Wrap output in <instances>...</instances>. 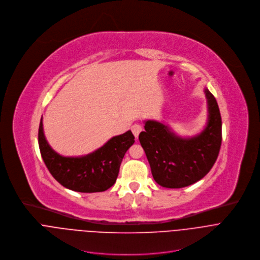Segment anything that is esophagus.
Segmentation results:
<instances>
[{
  "mask_svg": "<svg viewBox=\"0 0 260 260\" xmlns=\"http://www.w3.org/2000/svg\"><path fill=\"white\" fill-rule=\"evenodd\" d=\"M131 130H132V133L134 134L135 138H137L139 133L142 131V127L139 124H134L131 126Z\"/></svg>",
  "mask_w": 260,
  "mask_h": 260,
  "instance_id": "34e87169",
  "label": "esophagus"
}]
</instances>
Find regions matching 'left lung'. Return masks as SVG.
Here are the masks:
<instances>
[{
  "mask_svg": "<svg viewBox=\"0 0 260 260\" xmlns=\"http://www.w3.org/2000/svg\"><path fill=\"white\" fill-rule=\"evenodd\" d=\"M208 103V123L197 136L181 138L169 127L146 121L139 141L148 160L152 177L169 188L190 185L211 170L221 146V116L213 94L205 89Z\"/></svg>",
  "mask_w": 260,
  "mask_h": 260,
  "instance_id": "obj_1",
  "label": "left lung"
}]
</instances>
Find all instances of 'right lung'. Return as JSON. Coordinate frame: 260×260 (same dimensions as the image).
<instances>
[{
  "label": "right lung",
  "instance_id": "1",
  "mask_svg": "<svg viewBox=\"0 0 260 260\" xmlns=\"http://www.w3.org/2000/svg\"><path fill=\"white\" fill-rule=\"evenodd\" d=\"M131 131L111 138L105 145L83 157H62L48 144L42 119L39 127V147L51 175L64 187L80 192L105 191L117 180L122 160L134 143Z\"/></svg>",
  "mask_w": 260,
  "mask_h": 260
}]
</instances>
